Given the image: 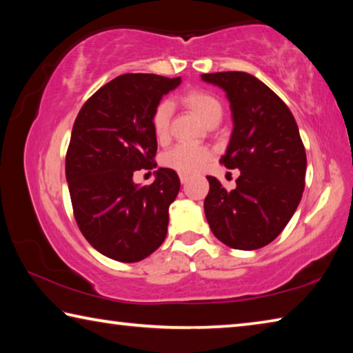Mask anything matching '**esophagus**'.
Segmentation results:
<instances>
[{
  "label": "esophagus",
  "instance_id": "esophagus-1",
  "mask_svg": "<svg viewBox=\"0 0 353 353\" xmlns=\"http://www.w3.org/2000/svg\"><path fill=\"white\" fill-rule=\"evenodd\" d=\"M188 179H190L188 176H185V174H181V182H182V183H187V182H188Z\"/></svg>",
  "mask_w": 353,
  "mask_h": 353
}]
</instances>
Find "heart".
<instances>
[{"instance_id": "obj_1", "label": "heart", "mask_w": 353, "mask_h": 353, "mask_svg": "<svg viewBox=\"0 0 353 353\" xmlns=\"http://www.w3.org/2000/svg\"><path fill=\"white\" fill-rule=\"evenodd\" d=\"M185 107L194 113L202 123L207 124L212 119H221L223 105L214 94L205 90H190L182 97ZM170 103H160L151 117V128L154 137L159 141H165L170 135ZM210 159V151L198 145H177L163 154L162 163L166 168L177 171L179 174H193L201 171Z\"/></svg>"}]
</instances>
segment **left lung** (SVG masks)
Returning <instances> with one entry per match:
<instances>
[{"mask_svg":"<svg viewBox=\"0 0 353 353\" xmlns=\"http://www.w3.org/2000/svg\"><path fill=\"white\" fill-rule=\"evenodd\" d=\"M225 92L232 110L229 146L221 163L240 170L227 191L208 176L207 223L225 246L254 250L282 234L305 187L307 154L288 107L255 76L244 71L201 74Z\"/></svg>","mask_w":353,"mask_h":353,"instance_id":"1","label":"left lung"}]
</instances>
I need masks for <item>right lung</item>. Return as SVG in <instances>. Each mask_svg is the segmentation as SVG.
Listing matches in <instances>:
<instances>
[{
	"label": "right lung",
	"mask_w": 353,
	"mask_h": 353,
	"mask_svg": "<svg viewBox=\"0 0 353 353\" xmlns=\"http://www.w3.org/2000/svg\"><path fill=\"white\" fill-rule=\"evenodd\" d=\"M181 77L121 74L77 113L65 159L76 223L92 246L112 260L135 263L166 238L170 205L181 190L174 170L154 171L149 187L134 172L152 170L157 139L151 117Z\"/></svg>",
	"instance_id": "obj_1"
}]
</instances>
